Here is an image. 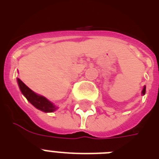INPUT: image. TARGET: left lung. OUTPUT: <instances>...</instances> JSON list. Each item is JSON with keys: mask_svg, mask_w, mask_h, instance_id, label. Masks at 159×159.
I'll return each mask as SVG.
<instances>
[{"mask_svg": "<svg viewBox=\"0 0 159 159\" xmlns=\"http://www.w3.org/2000/svg\"><path fill=\"white\" fill-rule=\"evenodd\" d=\"M145 91H146V88H145V87H143V92H142V94H143V95L145 94Z\"/></svg>", "mask_w": 159, "mask_h": 159, "instance_id": "left-lung-1", "label": "left lung"}]
</instances>
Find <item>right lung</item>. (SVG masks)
Returning <instances> with one entry per match:
<instances>
[{"instance_id":"1","label":"right lung","mask_w":159,"mask_h":159,"mask_svg":"<svg viewBox=\"0 0 159 159\" xmlns=\"http://www.w3.org/2000/svg\"><path fill=\"white\" fill-rule=\"evenodd\" d=\"M19 87L22 94L26 97V99L30 102L36 108L43 111V112H53L56 110V107L50 102H48L45 97H41L35 94L33 91H31L20 79H17Z\"/></svg>"}]
</instances>
